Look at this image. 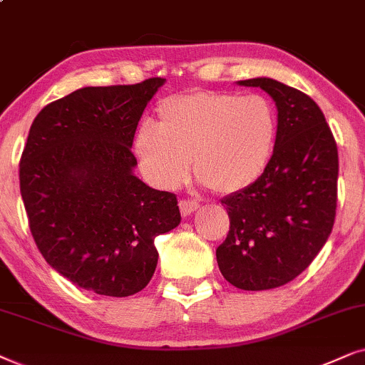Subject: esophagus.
<instances>
[{"mask_svg": "<svg viewBox=\"0 0 365 365\" xmlns=\"http://www.w3.org/2000/svg\"><path fill=\"white\" fill-rule=\"evenodd\" d=\"M178 205H180V212H182V215L187 217V215H190V213L195 212L197 208L200 207V203H198L197 200H193V198H182Z\"/></svg>", "mask_w": 365, "mask_h": 365, "instance_id": "1", "label": "esophagus"}]
</instances>
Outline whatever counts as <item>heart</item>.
I'll return each mask as SVG.
<instances>
[{
    "mask_svg": "<svg viewBox=\"0 0 365 365\" xmlns=\"http://www.w3.org/2000/svg\"><path fill=\"white\" fill-rule=\"evenodd\" d=\"M158 125L145 121L135 137L143 173L162 188L197 177L218 193L245 190L274 153L279 116L260 93L198 90L160 101Z\"/></svg>",
    "mask_w": 365,
    "mask_h": 365,
    "instance_id": "1",
    "label": "heart"
}]
</instances>
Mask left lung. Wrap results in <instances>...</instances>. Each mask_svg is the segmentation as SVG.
<instances>
[{
  "label": "left lung",
  "mask_w": 365,
  "mask_h": 365,
  "mask_svg": "<svg viewBox=\"0 0 365 365\" xmlns=\"http://www.w3.org/2000/svg\"><path fill=\"white\" fill-rule=\"evenodd\" d=\"M260 86L279 111L274 153L254 185L222 198L230 218L217 249L218 269L242 290H267L294 280L332 232L337 208V143L317 103L272 78Z\"/></svg>",
  "instance_id": "8db88e82"
}]
</instances>
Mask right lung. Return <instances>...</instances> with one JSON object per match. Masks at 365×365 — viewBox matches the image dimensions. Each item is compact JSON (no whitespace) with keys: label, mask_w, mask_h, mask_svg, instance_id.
<instances>
[{"label":"right lung","mask_w":365,"mask_h":365,"mask_svg":"<svg viewBox=\"0 0 365 365\" xmlns=\"http://www.w3.org/2000/svg\"><path fill=\"white\" fill-rule=\"evenodd\" d=\"M165 78L86 86L46 105L19 160V190L38 250L78 287L128 297L157 269L155 237L180 223L177 195L133 175L132 145Z\"/></svg>","instance_id":"right-lung-1"}]
</instances>
